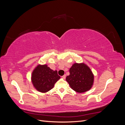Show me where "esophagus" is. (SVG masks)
<instances>
[{"label": "esophagus", "instance_id": "34e87169", "mask_svg": "<svg viewBox=\"0 0 125 125\" xmlns=\"http://www.w3.org/2000/svg\"><path fill=\"white\" fill-rule=\"evenodd\" d=\"M66 77V74H64V75H63V76L62 77V78L63 79H65Z\"/></svg>", "mask_w": 125, "mask_h": 125}]
</instances>
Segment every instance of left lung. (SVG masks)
<instances>
[{
	"label": "left lung",
	"instance_id": "8db88e82",
	"mask_svg": "<svg viewBox=\"0 0 125 125\" xmlns=\"http://www.w3.org/2000/svg\"><path fill=\"white\" fill-rule=\"evenodd\" d=\"M69 73L66 80L75 91L83 93L92 88L94 75L89 67L84 63H74L70 68Z\"/></svg>",
	"mask_w": 125,
	"mask_h": 125
}]
</instances>
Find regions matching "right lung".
<instances>
[{
    "label": "right lung",
    "mask_w": 125,
    "mask_h": 125,
    "mask_svg": "<svg viewBox=\"0 0 125 125\" xmlns=\"http://www.w3.org/2000/svg\"><path fill=\"white\" fill-rule=\"evenodd\" d=\"M60 78L57 70L51 69L46 65H39L33 70L31 79L34 86L38 91L45 93L53 88Z\"/></svg>",
    "instance_id": "obj_1"
}]
</instances>
